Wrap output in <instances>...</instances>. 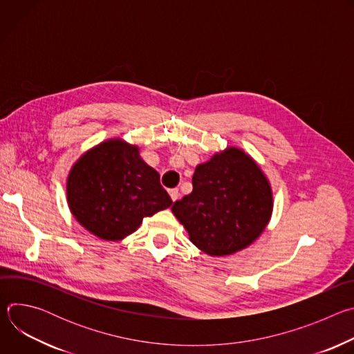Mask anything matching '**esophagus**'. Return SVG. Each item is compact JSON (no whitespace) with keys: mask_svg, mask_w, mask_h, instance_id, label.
Instances as JSON below:
<instances>
[{"mask_svg":"<svg viewBox=\"0 0 354 354\" xmlns=\"http://www.w3.org/2000/svg\"><path fill=\"white\" fill-rule=\"evenodd\" d=\"M169 196H171L172 201H176L179 198V190L178 189H171L169 190Z\"/></svg>","mask_w":354,"mask_h":354,"instance_id":"34e87169","label":"esophagus"}]
</instances>
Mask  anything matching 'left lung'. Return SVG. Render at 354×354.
Listing matches in <instances>:
<instances>
[{
  "label": "left lung",
  "instance_id": "1",
  "mask_svg": "<svg viewBox=\"0 0 354 354\" xmlns=\"http://www.w3.org/2000/svg\"><path fill=\"white\" fill-rule=\"evenodd\" d=\"M193 190L172 206L205 254L228 257L254 243L273 213L270 182L242 148L228 145L194 169Z\"/></svg>",
  "mask_w": 354,
  "mask_h": 354
}]
</instances>
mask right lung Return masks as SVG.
<instances>
[{
  "mask_svg": "<svg viewBox=\"0 0 354 354\" xmlns=\"http://www.w3.org/2000/svg\"><path fill=\"white\" fill-rule=\"evenodd\" d=\"M66 192L74 218L95 236L113 242L172 205L160 174L140 157L138 145L120 137L85 151L68 172Z\"/></svg>",
  "mask_w": 354,
  "mask_h": 354,
  "instance_id": "right-lung-1",
  "label": "right lung"
}]
</instances>
